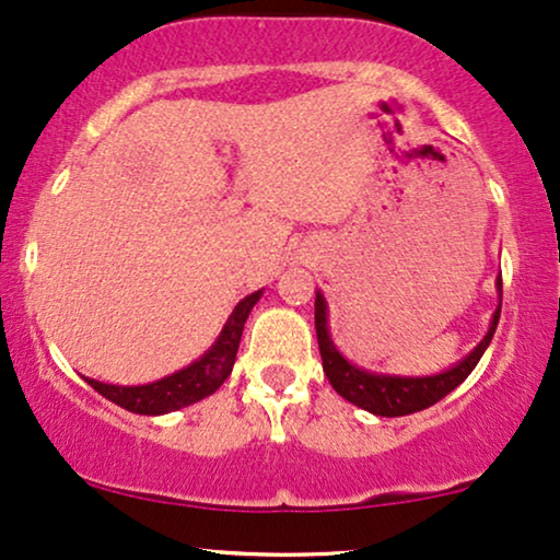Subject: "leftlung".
I'll return each mask as SVG.
<instances>
[{"label": "left lung", "mask_w": 560, "mask_h": 560, "mask_svg": "<svg viewBox=\"0 0 560 560\" xmlns=\"http://www.w3.org/2000/svg\"><path fill=\"white\" fill-rule=\"evenodd\" d=\"M497 290H500V305H497L492 324L485 339L474 347L471 354H466L462 362L451 366V370L441 374H431V377H397V374H377L359 370L347 359L341 357V351L334 347L331 334H328V308L326 298L316 293V336H318V349L320 359H324V372L331 387L339 393L343 400H349L357 408L382 418H400L410 416V412L431 408L446 397L451 389H456L462 382L469 377L474 366L485 354L489 341H492L497 320H500L502 311V278L497 280Z\"/></svg>", "instance_id": "8db88e82"}]
</instances>
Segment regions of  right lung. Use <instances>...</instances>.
Here are the masks:
<instances>
[{"instance_id": "right-lung-1", "label": "right lung", "mask_w": 560, "mask_h": 560, "mask_svg": "<svg viewBox=\"0 0 560 560\" xmlns=\"http://www.w3.org/2000/svg\"><path fill=\"white\" fill-rule=\"evenodd\" d=\"M262 295V290L244 298L236 303L232 316L221 328L219 339L213 341V347L206 351L201 359H196L194 364H188L186 370L167 374V377L150 382V385H137V387H121V385H106V382L89 380L86 382L96 389L98 395H104L106 400L117 402L119 408L129 412H140V416H163V412H173L194 405L203 397L217 393L224 385V380L232 374L236 349H240L244 324H247L249 311L255 308V303Z\"/></svg>"}]
</instances>
